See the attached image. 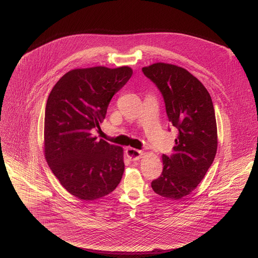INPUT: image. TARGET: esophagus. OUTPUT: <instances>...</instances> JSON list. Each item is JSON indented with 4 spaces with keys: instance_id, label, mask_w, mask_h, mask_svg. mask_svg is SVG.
<instances>
[{
    "instance_id": "34e87169",
    "label": "esophagus",
    "mask_w": 258,
    "mask_h": 258,
    "mask_svg": "<svg viewBox=\"0 0 258 258\" xmlns=\"http://www.w3.org/2000/svg\"><path fill=\"white\" fill-rule=\"evenodd\" d=\"M125 154H126V156H127V158L130 160H138V159H140L144 155V153L142 151L134 149V148L126 149Z\"/></svg>"
}]
</instances>
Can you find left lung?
<instances>
[{
    "label": "left lung",
    "mask_w": 258,
    "mask_h": 258,
    "mask_svg": "<svg viewBox=\"0 0 258 258\" xmlns=\"http://www.w3.org/2000/svg\"><path fill=\"white\" fill-rule=\"evenodd\" d=\"M142 71L162 94L170 125L178 132L173 152L162 155V172L151 187L162 197L178 200L197 188L214 160L217 130L212 100L185 68L155 63Z\"/></svg>",
    "instance_id": "1"
}]
</instances>
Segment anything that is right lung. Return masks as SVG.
Segmentation results:
<instances>
[{
	"label": "right lung",
	"instance_id": "add662e5",
	"mask_svg": "<svg viewBox=\"0 0 258 258\" xmlns=\"http://www.w3.org/2000/svg\"><path fill=\"white\" fill-rule=\"evenodd\" d=\"M127 66L73 69L52 89L45 111V156L61 185L79 199L92 201L111 193L121 180V147L93 131L100 127L108 105L131 79Z\"/></svg>",
	"mask_w": 258,
	"mask_h": 258
}]
</instances>
